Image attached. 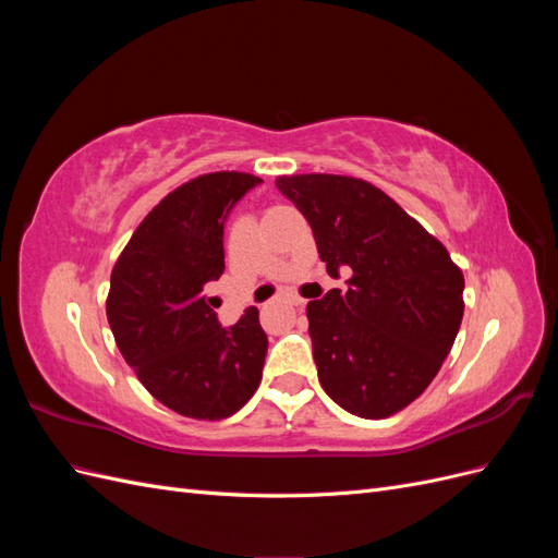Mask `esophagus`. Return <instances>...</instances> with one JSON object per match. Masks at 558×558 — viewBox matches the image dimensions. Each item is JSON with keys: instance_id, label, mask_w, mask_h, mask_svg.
I'll use <instances>...</instances> for the list:
<instances>
[{"instance_id": "34e87169", "label": "esophagus", "mask_w": 558, "mask_h": 558, "mask_svg": "<svg viewBox=\"0 0 558 558\" xmlns=\"http://www.w3.org/2000/svg\"><path fill=\"white\" fill-rule=\"evenodd\" d=\"M286 300H289L293 307H300V305H302V302H305V300H302L300 295H286Z\"/></svg>"}]
</instances>
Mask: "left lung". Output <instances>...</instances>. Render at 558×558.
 Wrapping results in <instances>:
<instances>
[{"label": "left lung", "instance_id": "8db88e82", "mask_svg": "<svg viewBox=\"0 0 558 558\" xmlns=\"http://www.w3.org/2000/svg\"><path fill=\"white\" fill-rule=\"evenodd\" d=\"M312 226L330 277L347 289L310 300L318 381L342 410L386 418L440 373L463 318V272L445 244L369 181L277 177Z\"/></svg>", "mask_w": 558, "mask_h": 558}]
</instances>
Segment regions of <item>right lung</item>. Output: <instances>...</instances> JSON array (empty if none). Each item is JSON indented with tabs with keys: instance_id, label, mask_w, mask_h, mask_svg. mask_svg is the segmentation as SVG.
<instances>
[{
	"instance_id": "1",
	"label": "right lung",
	"mask_w": 558,
	"mask_h": 558,
	"mask_svg": "<svg viewBox=\"0 0 558 558\" xmlns=\"http://www.w3.org/2000/svg\"><path fill=\"white\" fill-rule=\"evenodd\" d=\"M256 183L246 172L181 183L146 214L111 269L113 340L146 391L181 416L228 418L263 377L267 335L258 310L248 307L226 330L209 298L226 269V216Z\"/></svg>"
}]
</instances>
